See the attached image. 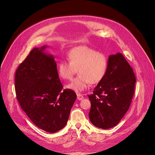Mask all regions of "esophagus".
Listing matches in <instances>:
<instances>
[{"mask_svg":"<svg viewBox=\"0 0 155 155\" xmlns=\"http://www.w3.org/2000/svg\"><path fill=\"white\" fill-rule=\"evenodd\" d=\"M77 99H78V101L82 100V99H83V97H83L81 94H80V93L77 94Z\"/></svg>","mask_w":155,"mask_h":155,"instance_id":"1","label":"esophagus"}]
</instances>
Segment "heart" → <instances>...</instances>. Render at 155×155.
I'll use <instances>...</instances> for the list:
<instances>
[{
    "instance_id": "b5f03b06",
    "label": "heart",
    "mask_w": 155,
    "mask_h": 155,
    "mask_svg": "<svg viewBox=\"0 0 155 155\" xmlns=\"http://www.w3.org/2000/svg\"><path fill=\"white\" fill-rule=\"evenodd\" d=\"M68 62L62 61L58 65V73L64 80H70L77 70L78 75L66 86L77 93L81 92L90 84L99 83L104 77L108 66L105 54L87 46H79L68 54Z\"/></svg>"
}]
</instances>
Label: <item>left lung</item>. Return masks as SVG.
Listing matches in <instances>:
<instances>
[{
	"mask_svg": "<svg viewBox=\"0 0 155 155\" xmlns=\"http://www.w3.org/2000/svg\"><path fill=\"white\" fill-rule=\"evenodd\" d=\"M136 82L133 70L121 53L109 56L104 77L88 95L93 124L104 129L117 125L130 107Z\"/></svg>",
	"mask_w": 155,
	"mask_h": 155,
	"instance_id": "left-lung-1",
	"label": "left lung"
}]
</instances>
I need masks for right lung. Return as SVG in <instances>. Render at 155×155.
<instances>
[{"label":"right lung","instance_id":"1","mask_svg":"<svg viewBox=\"0 0 155 155\" xmlns=\"http://www.w3.org/2000/svg\"><path fill=\"white\" fill-rule=\"evenodd\" d=\"M47 47L34 48L19 64L15 87L21 107L32 123L54 133L67 124L77 95L70 89L62 90L54 58L43 51Z\"/></svg>","mask_w":155,"mask_h":155}]
</instances>
